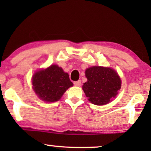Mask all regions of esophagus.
<instances>
[{
  "mask_svg": "<svg viewBox=\"0 0 151 151\" xmlns=\"http://www.w3.org/2000/svg\"><path fill=\"white\" fill-rule=\"evenodd\" d=\"M74 85L77 86H80L81 85V80H78V81H76L73 82Z\"/></svg>",
  "mask_w": 151,
  "mask_h": 151,
  "instance_id": "1",
  "label": "esophagus"
}]
</instances>
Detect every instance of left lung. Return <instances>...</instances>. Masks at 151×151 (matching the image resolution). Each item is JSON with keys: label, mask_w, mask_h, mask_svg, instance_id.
Here are the masks:
<instances>
[{"label": "left lung", "mask_w": 151, "mask_h": 151, "mask_svg": "<svg viewBox=\"0 0 151 151\" xmlns=\"http://www.w3.org/2000/svg\"><path fill=\"white\" fill-rule=\"evenodd\" d=\"M87 81L82 86L84 93L92 104L102 106L108 104L118 93L121 79L114 69L95 66L85 71Z\"/></svg>", "instance_id": "left-lung-1"}]
</instances>
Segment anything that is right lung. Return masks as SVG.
I'll use <instances>...</instances> for the list:
<instances>
[{
  "instance_id": "1",
  "label": "right lung",
  "mask_w": 151,
  "mask_h": 151,
  "mask_svg": "<svg viewBox=\"0 0 151 151\" xmlns=\"http://www.w3.org/2000/svg\"><path fill=\"white\" fill-rule=\"evenodd\" d=\"M32 85L39 98L45 102H52L59 100L73 84L69 79V74L58 65H52L34 74Z\"/></svg>"
}]
</instances>
